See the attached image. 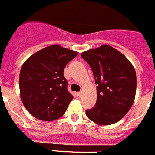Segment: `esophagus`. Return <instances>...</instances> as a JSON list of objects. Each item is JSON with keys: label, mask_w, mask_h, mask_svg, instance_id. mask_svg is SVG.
I'll use <instances>...</instances> for the list:
<instances>
[{"label": "esophagus", "mask_w": 155, "mask_h": 155, "mask_svg": "<svg viewBox=\"0 0 155 155\" xmlns=\"http://www.w3.org/2000/svg\"><path fill=\"white\" fill-rule=\"evenodd\" d=\"M76 97H77L78 98H79L80 97H81V92H77L76 94Z\"/></svg>", "instance_id": "1"}]
</instances>
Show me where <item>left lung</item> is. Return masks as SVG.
Wrapping results in <instances>:
<instances>
[{
  "instance_id": "1",
  "label": "left lung",
  "mask_w": 155,
  "mask_h": 155,
  "mask_svg": "<svg viewBox=\"0 0 155 155\" xmlns=\"http://www.w3.org/2000/svg\"><path fill=\"white\" fill-rule=\"evenodd\" d=\"M81 57L91 66L97 85L96 104L86 110V115L97 124H114L126 115L134 104L135 69L124 55L107 44L83 52Z\"/></svg>"
}]
</instances>
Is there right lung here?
<instances>
[{"mask_svg": "<svg viewBox=\"0 0 155 155\" xmlns=\"http://www.w3.org/2000/svg\"><path fill=\"white\" fill-rule=\"evenodd\" d=\"M77 54L54 44L31 55L22 64L20 96L25 108L35 118L53 121L64 115L73 98L67 89L64 69Z\"/></svg>", "mask_w": 155, "mask_h": 155, "instance_id": "obj_1", "label": "right lung"}]
</instances>
